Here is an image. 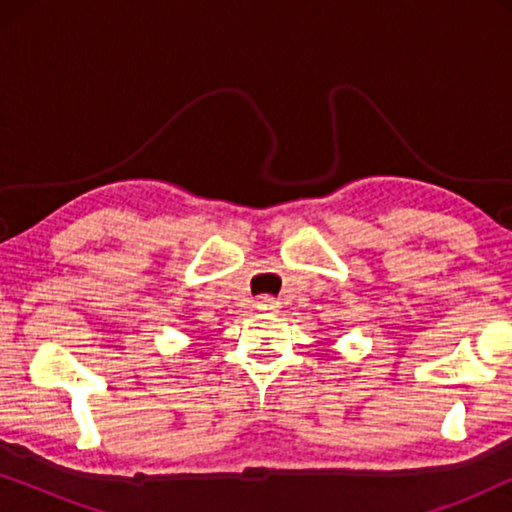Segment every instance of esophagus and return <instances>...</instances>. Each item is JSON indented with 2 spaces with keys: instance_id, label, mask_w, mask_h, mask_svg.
<instances>
[{
  "instance_id": "esophagus-1",
  "label": "esophagus",
  "mask_w": 512,
  "mask_h": 512,
  "mask_svg": "<svg viewBox=\"0 0 512 512\" xmlns=\"http://www.w3.org/2000/svg\"><path fill=\"white\" fill-rule=\"evenodd\" d=\"M256 307L265 314H277L279 310H282V303H279V300H275V298H270V296H261L256 300Z\"/></svg>"
}]
</instances>
